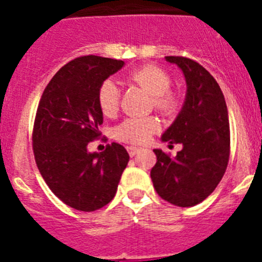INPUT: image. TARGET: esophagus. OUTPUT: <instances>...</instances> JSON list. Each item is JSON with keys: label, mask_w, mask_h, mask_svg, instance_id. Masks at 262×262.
Listing matches in <instances>:
<instances>
[{"label": "esophagus", "mask_w": 262, "mask_h": 262, "mask_svg": "<svg viewBox=\"0 0 262 262\" xmlns=\"http://www.w3.org/2000/svg\"><path fill=\"white\" fill-rule=\"evenodd\" d=\"M127 151H128V155L131 157H134L135 156L136 154H138V152H140V148H138V147H133V145H129V147H127Z\"/></svg>", "instance_id": "1"}]
</instances>
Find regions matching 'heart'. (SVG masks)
<instances>
[{
	"instance_id": "1",
	"label": "heart",
	"mask_w": 262,
	"mask_h": 262,
	"mask_svg": "<svg viewBox=\"0 0 262 262\" xmlns=\"http://www.w3.org/2000/svg\"><path fill=\"white\" fill-rule=\"evenodd\" d=\"M129 80L142 86L148 93L154 96V103L157 110L169 114L177 106L174 94L168 92L172 80L165 71L156 66H144L134 71L129 75ZM120 92L115 81H103L97 93L98 106L105 117H114L119 108ZM160 124L155 118H128L123 120L115 129V136L122 142L131 144H144L155 133H157Z\"/></svg>"
}]
</instances>
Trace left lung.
Instances as JSON below:
<instances>
[{"label":"left lung","mask_w":262,"mask_h":262,"mask_svg":"<svg viewBox=\"0 0 262 262\" xmlns=\"http://www.w3.org/2000/svg\"><path fill=\"white\" fill-rule=\"evenodd\" d=\"M181 69L186 96L181 111L161 136V142L182 144L174 159L154 149L151 170L155 190L180 207L205 201L221 182L230 159V122L221 86L201 64L186 57L166 56Z\"/></svg>","instance_id":"left-lung-1"}]
</instances>
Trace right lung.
<instances>
[{
	"label": "right lung",
	"mask_w": 262,
	"mask_h": 262,
	"mask_svg": "<svg viewBox=\"0 0 262 262\" xmlns=\"http://www.w3.org/2000/svg\"><path fill=\"white\" fill-rule=\"evenodd\" d=\"M123 66L94 55L72 60L48 82L36 110L32 149L39 172L52 193L78 211L111 202L129 160L118 143L103 152L88 151L103 123L99 86Z\"/></svg>",
	"instance_id": "right-lung-1"
}]
</instances>
